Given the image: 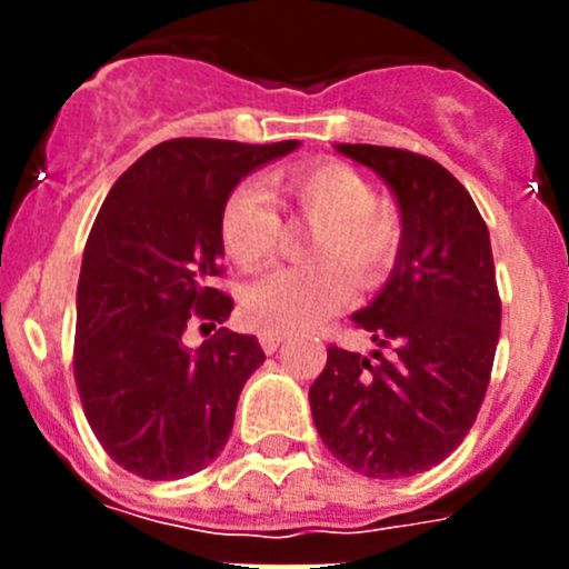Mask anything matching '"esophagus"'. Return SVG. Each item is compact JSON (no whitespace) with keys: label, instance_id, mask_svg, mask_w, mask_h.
<instances>
[{"label":"esophagus","instance_id":"34e87169","mask_svg":"<svg viewBox=\"0 0 569 569\" xmlns=\"http://www.w3.org/2000/svg\"><path fill=\"white\" fill-rule=\"evenodd\" d=\"M281 341H284V333H276V330H261L259 333V345L264 353H276Z\"/></svg>","mask_w":569,"mask_h":569}]
</instances>
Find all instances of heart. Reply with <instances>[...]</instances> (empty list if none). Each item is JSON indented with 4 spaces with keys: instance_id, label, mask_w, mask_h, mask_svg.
<instances>
[{
    "instance_id": "1",
    "label": "heart",
    "mask_w": 569,
    "mask_h": 569,
    "mask_svg": "<svg viewBox=\"0 0 569 569\" xmlns=\"http://www.w3.org/2000/svg\"><path fill=\"white\" fill-rule=\"evenodd\" d=\"M270 193L316 230L308 259L313 268L273 270L241 290L248 325L276 333L305 330L328 319L350 299V279L373 284L393 261L401 241L396 208L373 202V190L345 164H313L268 179ZM279 213L261 190H233L219 219V239L233 264L256 270L279 244Z\"/></svg>"
}]
</instances>
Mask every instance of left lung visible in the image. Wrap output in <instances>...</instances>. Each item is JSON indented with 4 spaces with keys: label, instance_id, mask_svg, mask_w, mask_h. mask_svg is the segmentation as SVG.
I'll use <instances>...</instances> for the list:
<instances>
[{
    "label": "left lung",
    "instance_id": "obj_1",
    "mask_svg": "<svg viewBox=\"0 0 569 569\" xmlns=\"http://www.w3.org/2000/svg\"><path fill=\"white\" fill-rule=\"evenodd\" d=\"M333 148L393 193L401 241L376 299L353 313L390 356L330 347L310 413L341 465L405 479L453 453L485 401L501 330L490 233L470 193L433 159L379 144Z\"/></svg>",
    "mask_w": 569,
    "mask_h": 569
}]
</instances>
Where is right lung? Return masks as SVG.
Masks as SVG:
<instances>
[{
  "instance_id": "right-lung-1",
  "label": "right lung",
  "mask_w": 569,
  "mask_h": 569,
  "mask_svg": "<svg viewBox=\"0 0 569 569\" xmlns=\"http://www.w3.org/2000/svg\"><path fill=\"white\" fill-rule=\"evenodd\" d=\"M299 144L170 139L110 188L82 256L73 373L90 430L128 472L184 479L228 445L241 387L264 353L256 336L224 328L196 350L182 336L190 319L216 328L233 310L213 288L224 202Z\"/></svg>"
}]
</instances>
